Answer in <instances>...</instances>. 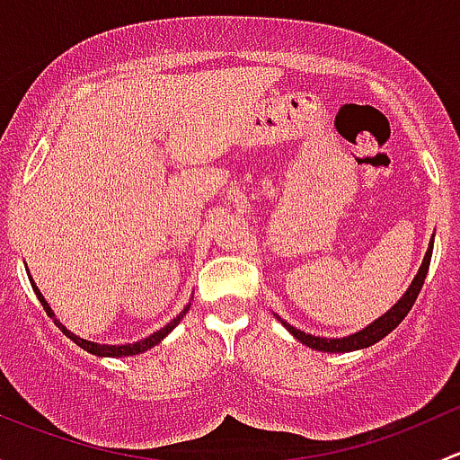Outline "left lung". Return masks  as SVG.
Returning <instances> with one entry per match:
<instances>
[{"label": "left lung", "mask_w": 460, "mask_h": 460, "mask_svg": "<svg viewBox=\"0 0 460 460\" xmlns=\"http://www.w3.org/2000/svg\"><path fill=\"white\" fill-rule=\"evenodd\" d=\"M431 247H434V243L429 244L423 264H420L419 273H416L414 282H411L410 289L405 291V296H402V298L398 300V303L394 305V307L389 309L385 316H380L376 323L369 324V327L360 329V332L351 333V336H347V338H320V336H312V333L300 332V329L291 327L289 323H282V324H285V327L289 329V332L294 333V336L298 338L303 345L312 347V349H318V351H341L342 354V351H354V349H365V347H372L374 342L383 341L389 332H394V329L402 323V318L410 314V309L414 307L416 298H419V294H420V287H423V282H425V276H428Z\"/></svg>", "instance_id": "1"}]
</instances>
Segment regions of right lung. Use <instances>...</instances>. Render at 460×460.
I'll return each instance as SVG.
<instances>
[{
  "label": "right lung",
  "instance_id": "1",
  "mask_svg": "<svg viewBox=\"0 0 460 460\" xmlns=\"http://www.w3.org/2000/svg\"><path fill=\"white\" fill-rule=\"evenodd\" d=\"M32 289H35V294H37V298H40L41 307H44V309H46V314H49V316L55 320V324H58V327L62 329V332H64V336H66V338H71V341L75 342V345H80L82 349H86V351H88V354H95V356H113V358H118V356H133V354H142V351L151 349V347H153V345H157V342H160L162 338H164L166 333H169L171 329H173L175 324H178L180 320L184 318V314L189 312V307H187V309H184V312H180V316H175L173 320H171V323L166 324V327H162L160 332L151 333V336H148V338H144V341H140V342H133V345H97V342L84 341V338H77L75 333H71V332H68V329L64 327V324L59 323L58 318H55L53 309L49 307V303H46V300H44V296L40 294V289H37L35 285H32Z\"/></svg>",
  "mask_w": 460,
  "mask_h": 460
}]
</instances>
